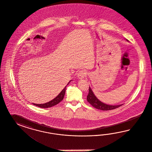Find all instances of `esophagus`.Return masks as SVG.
<instances>
[{
	"label": "esophagus",
	"mask_w": 152,
	"mask_h": 152,
	"mask_svg": "<svg viewBox=\"0 0 152 152\" xmlns=\"http://www.w3.org/2000/svg\"><path fill=\"white\" fill-rule=\"evenodd\" d=\"M86 75V72L85 70L82 69L80 70V71H78V74H77V77L79 79H83L84 78Z\"/></svg>",
	"instance_id": "obj_1"
}]
</instances>
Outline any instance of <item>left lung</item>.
I'll list each match as a JSON object with an SVG mask.
<instances>
[{
    "label": "left lung",
    "mask_w": 152,
    "mask_h": 152,
    "mask_svg": "<svg viewBox=\"0 0 152 152\" xmlns=\"http://www.w3.org/2000/svg\"><path fill=\"white\" fill-rule=\"evenodd\" d=\"M87 100L93 107L101 110H111L123 105V104L118 105H109L102 102L95 96L90 87H89L88 88V94L87 96Z\"/></svg>",
    "instance_id": "obj_1"
}]
</instances>
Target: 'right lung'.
I'll return each instance as SVG.
<instances>
[{"mask_svg":"<svg viewBox=\"0 0 152 152\" xmlns=\"http://www.w3.org/2000/svg\"><path fill=\"white\" fill-rule=\"evenodd\" d=\"M71 81H69V83H67V85H68L69 84V83L71 82ZM66 86L64 87V88L61 91V92H60V94L56 97L55 99H53L52 100L49 101L48 102H46L45 104H33L34 105L41 107V108H48V107H50L52 106H55L56 105L58 104L59 102L62 101L64 99V94H65V91H66Z\"/></svg>","mask_w":152,"mask_h":152,"instance_id":"obj_1","label":"right lung"}]
</instances>
